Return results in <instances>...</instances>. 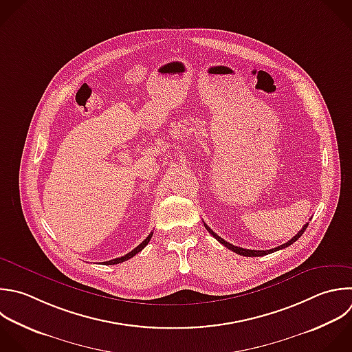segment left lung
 I'll return each instance as SVG.
<instances>
[{
	"label": "left lung",
	"mask_w": 352,
	"mask_h": 352,
	"mask_svg": "<svg viewBox=\"0 0 352 352\" xmlns=\"http://www.w3.org/2000/svg\"><path fill=\"white\" fill-rule=\"evenodd\" d=\"M204 226H205V228L221 243V245H224L227 249H230V250H232V252H235V253H238V254H241V256H246V257H257V256H265V254H270V253H274V252H276V250H280V249H283V248H287L289 245H292L293 242H296L301 235H302V232L305 231V228L308 227V223L307 224H304V227L292 238V239H289L286 243H283V245H279L278 248H274V249H270V250H250V249H243V248H238V246H234V245H231V243H228L227 241H224L221 236H219L216 232H213L212 231V228L209 227V226H206L205 223H204Z\"/></svg>",
	"instance_id": "8db88e82"
}]
</instances>
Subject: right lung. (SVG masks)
<instances>
[{
  "label": "right lung",
  "mask_w": 352,
  "mask_h": 352,
  "mask_svg": "<svg viewBox=\"0 0 352 352\" xmlns=\"http://www.w3.org/2000/svg\"><path fill=\"white\" fill-rule=\"evenodd\" d=\"M151 236H153V232L139 245V246H136L132 252H129V253H126L125 256H121V257H117V258H113V260H109V261H104L103 264H106V265H113V264H120V263H122V261H125V260H129L131 257H133L136 253H139V252H142L144 248H146V245L150 242V239H151Z\"/></svg>",
  "instance_id": "right-lung-1"
}]
</instances>
